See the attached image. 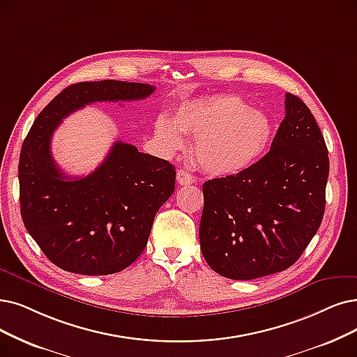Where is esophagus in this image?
<instances>
[{"label":"esophagus","instance_id":"esophagus-1","mask_svg":"<svg viewBox=\"0 0 357 357\" xmlns=\"http://www.w3.org/2000/svg\"><path fill=\"white\" fill-rule=\"evenodd\" d=\"M195 176H192L189 171L186 169H178L177 171V183L181 184V186H188V184L195 183Z\"/></svg>","mask_w":357,"mask_h":357}]
</instances>
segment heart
Wrapping results in <instances>:
<instances>
[{
  "mask_svg": "<svg viewBox=\"0 0 357 357\" xmlns=\"http://www.w3.org/2000/svg\"><path fill=\"white\" fill-rule=\"evenodd\" d=\"M155 139L167 153L186 146L184 135L196 137L193 155L213 176H231L250 167L265 152L273 124L265 112L236 95L199 98L178 107L173 121L160 117Z\"/></svg>",
  "mask_w": 357,
  "mask_h": 357,
  "instance_id": "1",
  "label": "heart"
}]
</instances>
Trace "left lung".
<instances>
[{"instance_id": "left-lung-1", "label": "left lung", "mask_w": 357, "mask_h": 357, "mask_svg": "<svg viewBox=\"0 0 357 357\" xmlns=\"http://www.w3.org/2000/svg\"><path fill=\"white\" fill-rule=\"evenodd\" d=\"M284 104L286 117L264 158L204 183L199 240L206 264L222 277L255 280L287 269L321 225L328 149L302 99L286 93Z\"/></svg>"}]
</instances>
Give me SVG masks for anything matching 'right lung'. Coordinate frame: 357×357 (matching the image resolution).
<instances>
[{"instance_id":"add662e5","label":"right lung","mask_w":357,"mask_h":357,"mask_svg":"<svg viewBox=\"0 0 357 357\" xmlns=\"http://www.w3.org/2000/svg\"><path fill=\"white\" fill-rule=\"evenodd\" d=\"M155 86L101 80L71 84L40 111L19 161L20 212L47 258L68 273L108 275L144 252L156 212L173 195V164L116 142L86 177L61 173L51 153L54 130L68 114L99 101H137Z\"/></svg>"}]
</instances>
